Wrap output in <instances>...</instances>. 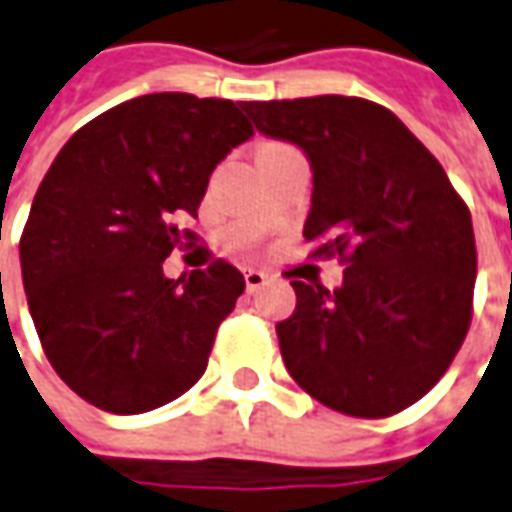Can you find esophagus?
<instances>
[{
  "mask_svg": "<svg viewBox=\"0 0 512 512\" xmlns=\"http://www.w3.org/2000/svg\"><path fill=\"white\" fill-rule=\"evenodd\" d=\"M264 281H267V273H262V270H245V287H248V292L262 290Z\"/></svg>",
  "mask_w": 512,
  "mask_h": 512,
  "instance_id": "1",
  "label": "esophagus"
}]
</instances>
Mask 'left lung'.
I'll return each instance as SVG.
<instances>
[{"label":"left lung","instance_id":"1","mask_svg":"<svg viewBox=\"0 0 512 512\" xmlns=\"http://www.w3.org/2000/svg\"><path fill=\"white\" fill-rule=\"evenodd\" d=\"M259 133L312 167L306 239L343 256V287L292 281L278 345L290 376L331 410L387 418L426 396L471 326V214L438 158L393 111L359 97L245 102Z\"/></svg>","mask_w":512,"mask_h":512}]
</instances>
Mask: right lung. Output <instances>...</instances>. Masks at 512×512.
Returning a JSON list of instances; mask_svg holds the SVG:
<instances>
[{"mask_svg": "<svg viewBox=\"0 0 512 512\" xmlns=\"http://www.w3.org/2000/svg\"><path fill=\"white\" fill-rule=\"evenodd\" d=\"M253 136L245 102L183 91L122 102L63 144L21 234V278L55 373L88 404L139 415L203 376L245 292L228 262L164 276L214 167Z\"/></svg>", "mask_w": 512, "mask_h": 512, "instance_id": "right-lung-1", "label": "right lung"}]
</instances>
